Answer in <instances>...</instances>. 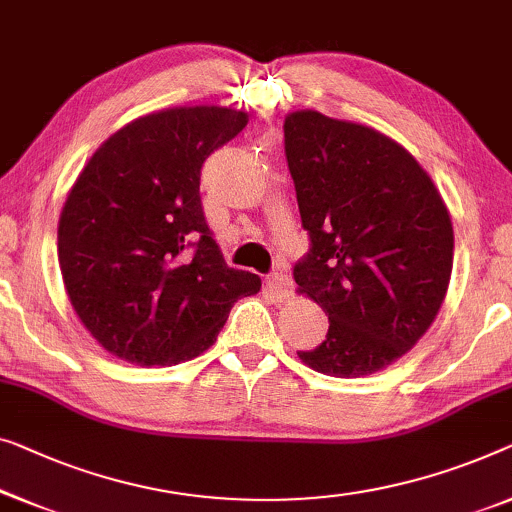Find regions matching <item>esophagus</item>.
I'll list each match as a JSON object with an SVG mask.
<instances>
[{
  "label": "esophagus",
  "mask_w": 512,
  "mask_h": 512,
  "mask_svg": "<svg viewBox=\"0 0 512 512\" xmlns=\"http://www.w3.org/2000/svg\"><path fill=\"white\" fill-rule=\"evenodd\" d=\"M270 288L279 300H286L288 295L293 293V281H291V277H288V272L284 268L274 270L270 274Z\"/></svg>",
  "instance_id": "esophagus-1"
}]
</instances>
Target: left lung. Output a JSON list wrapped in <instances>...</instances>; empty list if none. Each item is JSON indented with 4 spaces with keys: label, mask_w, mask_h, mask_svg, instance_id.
<instances>
[{
    "label": "left lung",
    "mask_w": 512,
    "mask_h": 512,
    "mask_svg": "<svg viewBox=\"0 0 512 512\" xmlns=\"http://www.w3.org/2000/svg\"><path fill=\"white\" fill-rule=\"evenodd\" d=\"M284 150L311 242L293 277L330 321L300 360L339 379L381 372L416 346L446 298L448 207L418 161L372 127L298 110L284 122Z\"/></svg>",
    "instance_id": "left-lung-1"
}]
</instances>
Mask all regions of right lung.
<instances>
[{
	"label": "right lung",
	"instance_id": "1",
	"mask_svg": "<svg viewBox=\"0 0 512 512\" xmlns=\"http://www.w3.org/2000/svg\"><path fill=\"white\" fill-rule=\"evenodd\" d=\"M219 106L168 108L113 133L62 207L59 270L108 353L166 367L207 351L261 277L228 268L205 221V159L247 127Z\"/></svg>",
	"mask_w": 512,
	"mask_h": 512
}]
</instances>
